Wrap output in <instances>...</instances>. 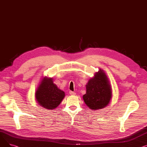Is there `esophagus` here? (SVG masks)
<instances>
[{
  "mask_svg": "<svg viewBox=\"0 0 147 147\" xmlns=\"http://www.w3.org/2000/svg\"><path fill=\"white\" fill-rule=\"evenodd\" d=\"M69 94L71 95H76V93L74 92H73V91H69Z\"/></svg>",
  "mask_w": 147,
  "mask_h": 147,
  "instance_id": "34e87169",
  "label": "esophagus"
}]
</instances>
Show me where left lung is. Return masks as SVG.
I'll use <instances>...</instances> for the list:
<instances>
[{"instance_id":"8db88e82","label":"left lung","mask_w":147,"mask_h":147,"mask_svg":"<svg viewBox=\"0 0 147 147\" xmlns=\"http://www.w3.org/2000/svg\"><path fill=\"white\" fill-rule=\"evenodd\" d=\"M86 94L83 99L92 110L102 109L109 105L113 96L110 80L102 69L95 73L86 85Z\"/></svg>"}]
</instances>
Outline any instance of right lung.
<instances>
[{
    "instance_id": "obj_1",
    "label": "right lung",
    "mask_w": 147,
    "mask_h": 147,
    "mask_svg": "<svg viewBox=\"0 0 147 147\" xmlns=\"http://www.w3.org/2000/svg\"><path fill=\"white\" fill-rule=\"evenodd\" d=\"M53 80L52 78L44 77L35 92L37 104L49 110L55 109L65 97V92L59 89Z\"/></svg>"
}]
</instances>
